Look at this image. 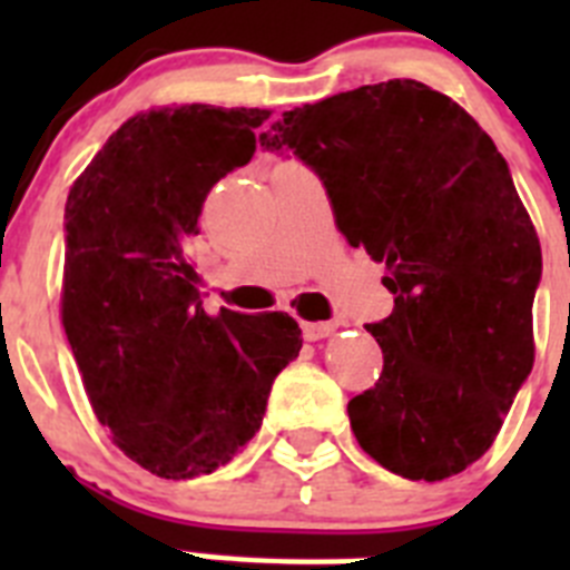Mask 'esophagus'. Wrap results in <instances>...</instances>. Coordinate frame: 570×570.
Masks as SVG:
<instances>
[{
    "label": "esophagus",
    "instance_id": "34e87169",
    "mask_svg": "<svg viewBox=\"0 0 570 570\" xmlns=\"http://www.w3.org/2000/svg\"><path fill=\"white\" fill-rule=\"evenodd\" d=\"M336 328H340V322H302V336L308 342H316L336 334Z\"/></svg>",
    "mask_w": 570,
    "mask_h": 570
}]
</instances>
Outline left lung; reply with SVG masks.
<instances>
[{"instance_id": "left-lung-1", "label": "left lung", "mask_w": 570, "mask_h": 570, "mask_svg": "<svg viewBox=\"0 0 570 570\" xmlns=\"http://www.w3.org/2000/svg\"><path fill=\"white\" fill-rule=\"evenodd\" d=\"M325 185L336 228L385 262L394 314L367 325L382 374L347 402L356 442L440 482L491 448L533 367L542 250L491 136L416 79L285 110L259 136Z\"/></svg>"}]
</instances>
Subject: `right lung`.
I'll return each instance as SVG.
<instances>
[{"label":"right lung","mask_w":570,"mask_h":570,"mask_svg":"<svg viewBox=\"0 0 570 570\" xmlns=\"http://www.w3.org/2000/svg\"><path fill=\"white\" fill-rule=\"evenodd\" d=\"M262 108L136 114L65 205L62 325L94 414L163 480L228 465L259 431L276 374L299 356L294 316H208L188 262L203 203L250 163Z\"/></svg>","instance_id":"add662e5"}]
</instances>
